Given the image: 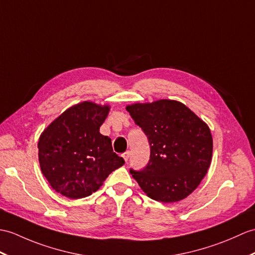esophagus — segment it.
<instances>
[{
  "label": "esophagus",
  "mask_w": 255,
  "mask_h": 255,
  "mask_svg": "<svg viewBox=\"0 0 255 255\" xmlns=\"http://www.w3.org/2000/svg\"><path fill=\"white\" fill-rule=\"evenodd\" d=\"M129 156H130V152H129V151H126V152L123 154V157H124V159H125L126 162H128Z\"/></svg>",
  "instance_id": "esophagus-1"
}]
</instances>
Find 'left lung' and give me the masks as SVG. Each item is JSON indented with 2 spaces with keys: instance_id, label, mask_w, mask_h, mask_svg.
<instances>
[{
  "instance_id": "1",
  "label": "left lung",
  "mask_w": 255,
  "mask_h": 255,
  "mask_svg": "<svg viewBox=\"0 0 255 255\" xmlns=\"http://www.w3.org/2000/svg\"><path fill=\"white\" fill-rule=\"evenodd\" d=\"M149 140L150 159L130 174L149 197L169 203L188 197L211 164L213 139L204 122L177 101L161 100L127 106Z\"/></svg>"
}]
</instances>
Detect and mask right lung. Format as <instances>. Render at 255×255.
Returning <instances> with one entry per match:
<instances>
[{
    "instance_id": "1",
    "label": "right lung",
    "mask_w": 255,
    "mask_h": 255,
    "mask_svg": "<svg viewBox=\"0 0 255 255\" xmlns=\"http://www.w3.org/2000/svg\"><path fill=\"white\" fill-rule=\"evenodd\" d=\"M109 111V106L82 102L65 111L41 134L40 167L58 193L86 198L125 164L114 153L111 139L100 133Z\"/></svg>"
}]
</instances>
